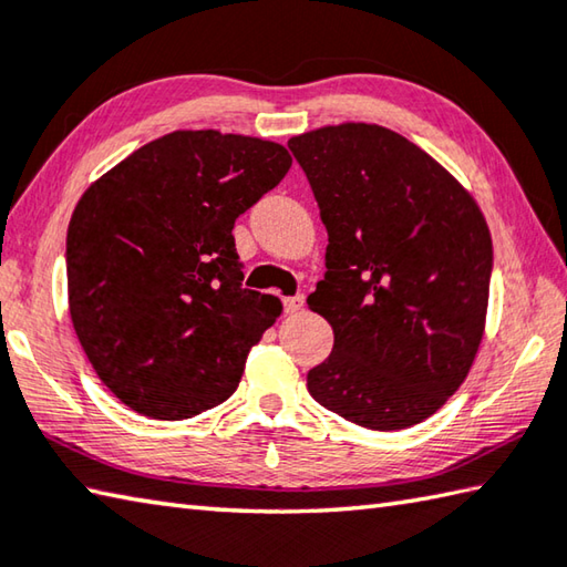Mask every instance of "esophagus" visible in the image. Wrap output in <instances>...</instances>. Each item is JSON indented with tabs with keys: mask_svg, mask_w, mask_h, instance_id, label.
<instances>
[{
	"mask_svg": "<svg viewBox=\"0 0 567 567\" xmlns=\"http://www.w3.org/2000/svg\"><path fill=\"white\" fill-rule=\"evenodd\" d=\"M302 307H305V297H302V295L285 297V312H287V315H295V312H300Z\"/></svg>",
	"mask_w": 567,
	"mask_h": 567,
	"instance_id": "esophagus-1",
	"label": "esophagus"
}]
</instances>
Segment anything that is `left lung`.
I'll return each instance as SVG.
<instances>
[{
	"label": "left lung",
	"instance_id": "left-lung-1",
	"mask_svg": "<svg viewBox=\"0 0 567 567\" xmlns=\"http://www.w3.org/2000/svg\"><path fill=\"white\" fill-rule=\"evenodd\" d=\"M329 235L310 310L334 332L312 399L372 431L446 404L486 332L493 245L478 203L416 143L377 123L287 141Z\"/></svg>",
	"mask_w": 567,
	"mask_h": 567
}]
</instances>
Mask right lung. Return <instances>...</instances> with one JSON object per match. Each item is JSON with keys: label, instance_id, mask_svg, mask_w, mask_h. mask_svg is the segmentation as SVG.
<instances>
[{"label": "right lung", "instance_id": "obj_1", "mask_svg": "<svg viewBox=\"0 0 567 567\" xmlns=\"http://www.w3.org/2000/svg\"><path fill=\"white\" fill-rule=\"evenodd\" d=\"M290 166L275 141L173 131L81 195L66 233L69 312L123 404L178 421L238 389L282 302L240 285L233 225Z\"/></svg>", "mask_w": 567, "mask_h": 567}]
</instances>
